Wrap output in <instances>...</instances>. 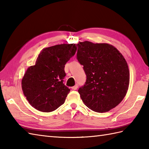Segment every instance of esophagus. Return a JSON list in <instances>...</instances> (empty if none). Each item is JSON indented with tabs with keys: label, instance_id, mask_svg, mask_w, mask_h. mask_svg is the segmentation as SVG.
<instances>
[{
	"label": "esophagus",
	"instance_id": "1",
	"mask_svg": "<svg viewBox=\"0 0 149 149\" xmlns=\"http://www.w3.org/2000/svg\"><path fill=\"white\" fill-rule=\"evenodd\" d=\"M77 88H78V85H77V84H76V85H75L74 86L72 87V90H76L77 89Z\"/></svg>",
	"mask_w": 149,
	"mask_h": 149
}]
</instances>
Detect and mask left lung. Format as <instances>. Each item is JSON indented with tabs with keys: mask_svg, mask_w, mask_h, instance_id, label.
Returning a JSON list of instances; mask_svg holds the SVG:
<instances>
[{
	"mask_svg": "<svg viewBox=\"0 0 149 149\" xmlns=\"http://www.w3.org/2000/svg\"><path fill=\"white\" fill-rule=\"evenodd\" d=\"M77 59L86 75L78 92L93 111L104 113L122 102L128 90L129 70L122 54L107 43L85 41L77 44Z\"/></svg>",
	"mask_w": 149,
	"mask_h": 149,
	"instance_id": "1",
	"label": "left lung"
}]
</instances>
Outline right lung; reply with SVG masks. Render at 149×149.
Returning <instances> with one entry per match:
<instances>
[{
	"mask_svg": "<svg viewBox=\"0 0 149 149\" xmlns=\"http://www.w3.org/2000/svg\"><path fill=\"white\" fill-rule=\"evenodd\" d=\"M77 50L75 44H61L42 50L35 65L22 80L25 97L34 108L51 112L64 104L70 90L63 84L65 65Z\"/></svg>",
	"mask_w": 149,
	"mask_h": 149,
	"instance_id": "right-lung-1",
	"label": "right lung"
}]
</instances>
